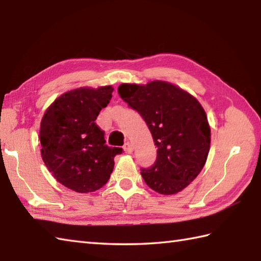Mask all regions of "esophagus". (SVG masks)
Segmentation results:
<instances>
[{"instance_id": "esophagus-1", "label": "esophagus", "mask_w": 261, "mask_h": 261, "mask_svg": "<svg viewBox=\"0 0 261 261\" xmlns=\"http://www.w3.org/2000/svg\"><path fill=\"white\" fill-rule=\"evenodd\" d=\"M123 149H124V151L127 152V153H131L132 151H134V147H132V145H131V143H130L129 141L124 143Z\"/></svg>"}]
</instances>
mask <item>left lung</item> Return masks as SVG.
I'll use <instances>...</instances> for the list:
<instances>
[{
  "label": "left lung",
  "instance_id": "obj_1",
  "mask_svg": "<svg viewBox=\"0 0 261 261\" xmlns=\"http://www.w3.org/2000/svg\"><path fill=\"white\" fill-rule=\"evenodd\" d=\"M121 98L140 113L157 146L156 163L141 169L146 184L163 195L184 190L208 156L211 127L201 103L171 83L121 84Z\"/></svg>",
  "mask_w": 261,
  "mask_h": 261
}]
</instances>
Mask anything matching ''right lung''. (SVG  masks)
Masks as SVG:
<instances>
[{"mask_svg":"<svg viewBox=\"0 0 261 261\" xmlns=\"http://www.w3.org/2000/svg\"><path fill=\"white\" fill-rule=\"evenodd\" d=\"M112 86L80 87L50 104L40 123L41 157L60 184L91 193L107 184L122 148L105 145L95 120L112 97Z\"/></svg>","mask_w":261,"mask_h":261,"instance_id":"1","label":"right lung"}]
</instances>
